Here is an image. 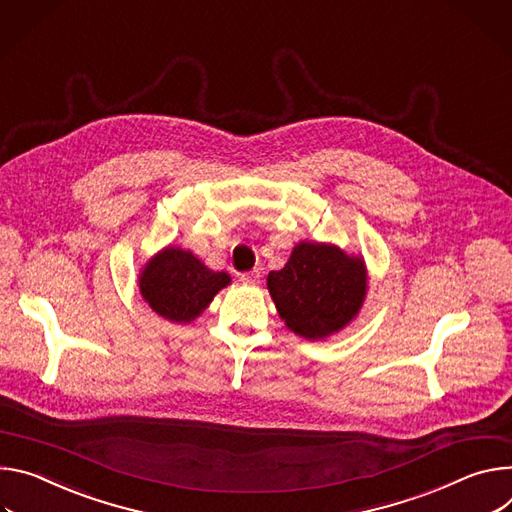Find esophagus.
<instances>
[{
    "label": "esophagus",
    "instance_id": "obj_1",
    "mask_svg": "<svg viewBox=\"0 0 512 512\" xmlns=\"http://www.w3.org/2000/svg\"><path fill=\"white\" fill-rule=\"evenodd\" d=\"M240 280L244 282V285H258L260 282V272L258 270H250V272H244V274H240Z\"/></svg>",
    "mask_w": 512,
    "mask_h": 512
}]
</instances>
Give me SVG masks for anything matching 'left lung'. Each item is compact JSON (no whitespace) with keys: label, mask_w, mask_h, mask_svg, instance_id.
<instances>
[{"label":"left lung","mask_w":512,"mask_h":512,"mask_svg":"<svg viewBox=\"0 0 512 512\" xmlns=\"http://www.w3.org/2000/svg\"><path fill=\"white\" fill-rule=\"evenodd\" d=\"M266 287L285 325L319 342L358 317L368 293V270L360 254L303 240L285 266L268 274Z\"/></svg>","instance_id":"1"}]
</instances>
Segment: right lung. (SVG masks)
Here are the masks:
<instances>
[{"label": "right lung", "instance_id": "add662e5", "mask_svg": "<svg viewBox=\"0 0 512 512\" xmlns=\"http://www.w3.org/2000/svg\"><path fill=\"white\" fill-rule=\"evenodd\" d=\"M230 282V274L209 270L179 246L156 252L138 274V289L148 307L175 323L195 321Z\"/></svg>", "mask_w": 512, "mask_h": 512}]
</instances>
